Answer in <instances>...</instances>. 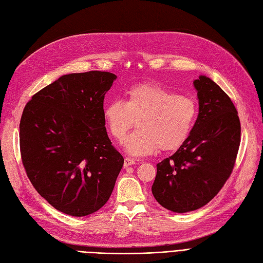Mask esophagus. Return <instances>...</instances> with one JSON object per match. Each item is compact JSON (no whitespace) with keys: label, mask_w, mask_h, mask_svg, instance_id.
Returning <instances> with one entry per match:
<instances>
[{"label":"esophagus","mask_w":263,"mask_h":263,"mask_svg":"<svg viewBox=\"0 0 263 263\" xmlns=\"http://www.w3.org/2000/svg\"><path fill=\"white\" fill-rule=\"evenodd\" d=\"M134 164H136L135 160H133V159H130V158H125V160H124V166H125V167L134 165Z\"/></svg>","instance_id":"obj_1"}]
</instances>
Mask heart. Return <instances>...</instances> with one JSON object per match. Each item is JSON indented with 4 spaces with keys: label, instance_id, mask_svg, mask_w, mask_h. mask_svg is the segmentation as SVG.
Masks as SVG:
<instances>
[{
    "label": "heart",
    "instance_id": "b5f03b06",
    "mask_svg": "<svg viewBox=\"0 0 263 263\" xmlns=\"http://www.w3.org/2000/svg\"><path fill=\"white\" fill-rule=\"evenodd\" d=\"M197 103L156 83H140L127 89L125 102L113 100L103 111L112 137L123 142L137 121L138 129L125 141L130 156L143 157L173 150L187 140L197 119Z\"/></svg>",
    "mask_w": 263,
    "mask_h": 263
}]
</instances>
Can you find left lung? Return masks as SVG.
<instances>
[{
	"label": "left lung",
	"mask_w": 263,
	"mask_h": 263,
	"mask_svg": "<svg viewBox=\"0 0 263 263\" xmlns=\"http://www.w3.org/2000/svg\"><path fill=\"white\" fill-rule=\"evenodd\" d=\"M199 114L187 140L157 164L156 200L177 213L194 211L219 194L232 174L240 144V122L230 97L209 77L194 81Z\"/></svg>",
	"instance_id": "1"
}]
</instances>
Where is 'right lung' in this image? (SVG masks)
<instances>
[{
    "label": "right lung",
    "mask_w": 263,
    "mask_h": 263,
    "mask_svg": "<svg viewBox=\"0 0 263 263\" xmlns=\"http://www.w3.org/2000/svg\"><path fill=\"white\" fill-rule=\"evenodd\" d=\"M116 76L91 70L60 77L32 96L20 124L26 174L57 210L86 216L110 198L124 158L108 138L103 101Z\"/></svg>",
    "instance_id": "add662e5"
}]
</instances>
